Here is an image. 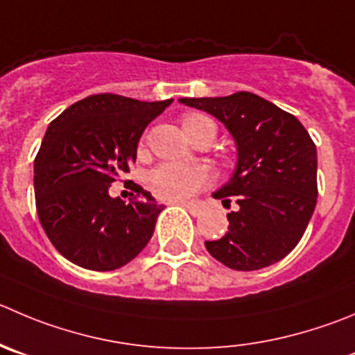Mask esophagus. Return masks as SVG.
<instances>
[{
	"instance_id": "obj_1",
	"label": "esophagus",
	"mask_w": 355,
	"mask_h": 355,
	"mask_svg": "<svg viewBox=\"0 0 355 355\" xmlns=\"http://www.w3.org/2000/svg\"><path fill=\"white\" fill-rule=\"evenodd\" d=\"M180 205H183V207L187 209L191 216L200 214V209H198V205L195 204V202H180Z\"/></svg>"
}]
</instances>
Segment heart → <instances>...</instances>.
Masks as SVG:
<instances>
[{
	"label": "heart",
	"mask_w": 355,
	"mask_h": 355,
	"mask_svg": "<svg viewBox=\"0 0 355 355\" xmlns=\"http://www.w3.org/2000/svg\"><path fill=\"white\" fill-rule=\"evenodd\" d=\"M205 125H214L211 118L204 114H187L183 116V129L187 136ZM207 174L204 168L187 164H164L150 174V187L157 197L165 200H183L191 197L204 187Z\"/></svg>",
	"instance_id": "obj_1"
}]
</instances>
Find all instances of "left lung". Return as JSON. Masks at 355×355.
I'll return each instance as SVG.
<instances>
[{
  "mask_svg": "<svg viewBox=\"0 0 355 355\" xmlns=\"http://www.w3.org/2000/svg\"><path fill=\"white\" fill-rule=\"evenodd\" d=\"M184 106L218 118L234 137V174L212 193L237 211L228 232L205 241L209 254L232 270H259L281 261L303 237L317 204V150L296 116L251 92L183 97Z\"/></svg>",
  "mask_w": 355,
  "mask_h": 355,
  "instance_id": "1",
  "label": "left lung"
}]
</instances>
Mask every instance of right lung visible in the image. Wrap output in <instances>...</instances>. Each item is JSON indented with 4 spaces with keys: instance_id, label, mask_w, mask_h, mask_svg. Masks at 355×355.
<instances>
[{
    "instance_id": "1",
    "label": "right lung",
    "mask_w": 355,
    "mask_h": 355,
    "mask_svg": "<svg viewBox=\"0 0 355 355\" xmlns=\"http://www.w3.org/2000/svg\"><path fill=\"white\" fill-rule=\"evenodd\" d=\"M171 103L97 94L49 125L35 160L36 209L46 237L71 263L116 270L150 242L164 205L141 187L129 202L111 197L110 187L129 172L144 129Z\"/></svg>"
}]
</instances>
